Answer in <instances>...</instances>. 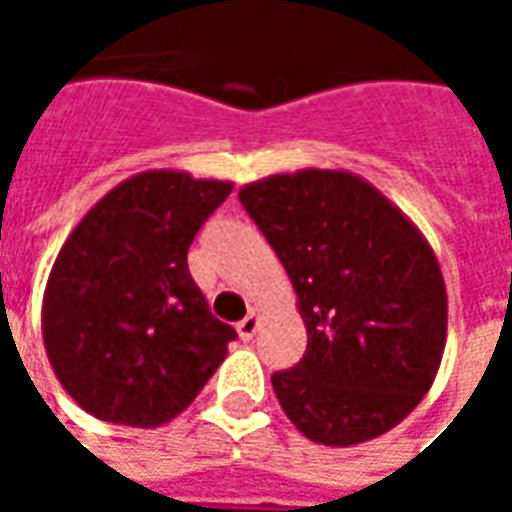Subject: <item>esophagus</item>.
<instances>
[{
  "label": "esophagus",
  "instance_id": "1",
  "mask_svg": "<svg viewBox=\"0 0 512 512\" xmlns=\"http://www.w3.org/2000/svg\"><path fill=\"white\" fill-rule=\"evenodd\" d=\"M257 326H260V318H257V312H249L244 321H238V326H235V332H238V337L241 340H252L257 332Z\"/></svg>",
  "mask_w": 512,
  "mask_h": 512
}]
</instances>
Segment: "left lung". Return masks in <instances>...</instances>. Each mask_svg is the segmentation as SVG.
Instances as JSON below:
<instances>
[{
    "mask_svg": "<svg viewBox=\"0 0 512 512\" xmlns=\"http://www.w3.org/2000/svg\"><path fill=\"white\" fill-rule=\"evenodd\" d=\"M238 200L296 290L307 351L271 376L310 441L351 447L392 430L436 381L447 288L428 238L348 169L255 180Z\"/></svg>",
    "mask_w": 512,
    "mask_h": 512,
    "instance_id": "8db88e82",
    "label": "left lung"
}]
</instances>
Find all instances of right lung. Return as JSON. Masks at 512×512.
<instances>
[{"label": "right lung", "mask_w": 512, "mask_h": 512, "mask_svg": "<svg viewBox=\"0 0 512 512\" xmlns=\"http://www.w3.org/2000/svg\"><path fill=\"white\" fill-rule=\"evenodd\" d=\"M230 180L147 169L104 194L51 266L43 345L62 389L101 422L158 428L200 395L235 329L189 274V246Z\"/></svg>", "instance_id": "right-lung-1"}]
</instances>
